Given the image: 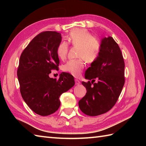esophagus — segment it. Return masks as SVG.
Here are the masks:
<instances>
[{"instance_id": "1", "label": "esophagus", "mask_w": 146, "mask_h": 146, "mask_svg": "<svg viewBox=\"0 0 146 146\" xmlns=\"http://www.w3.org/2000/svg\"><path fill=\"white\" fill-rule=\"evenodd\" d=\"M75 84H76V85H78L80 84V82L79 81V80H78V79H75Z\"/></svg>"}]
</instances>
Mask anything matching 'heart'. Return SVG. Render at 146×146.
I'll return each instance as SVG.
<instances>
[{
  "label": "heart",
  "mask_w": 146,
  "mask_h": 146,
  "mask_svg": "<svg viewBox=\"0 0 146 146\" xmlns=\"http://www.w3.org/2000/svg\"><path fill=\"white\" fill-rule=\"evenodd\" d=\"M68 43L78 48V60H70L63 66V71L74 76H79L85 67V60L88 63L95 61L100 54L101 44L98 40L93 37L85 29H74L66 37ZM68 46L66 42H62L58 45L56 53L59 58L64 60L66 57Z\"/></svg>",
  "instance_id": "b5f03b06"
}]
</instances>
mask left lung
Returning a JSON list of instances; mask_svg holds the SVG:
<instances>
[{
  "instance_id": "1",
  "label": "left lung",
  "mask_w": 146,
  "mask_h": 146,
  "mask_svg": "<svg viewBox=\"0 0 146 146\" xmlns=\"http://www.w3.org/2000/svg\"><path fill=\"white\" fill-rule=\"evenodd\" d=\"M100 54L85 71L82 82L86 93L78 102L82 112L89 116H97L107 112L115 104L124 85L125 64L117 43L112 37L101 40ZM97 79L98 82L93 83Z\"/></svg>"
}]
</instances>
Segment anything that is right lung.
I'll return each mask as SVG.
<instances>
[{"mask_svg": "<svg viewBox=\"0 0 146 146\" xmlns=\"http://www.w3.org/2000/svg\"><path fill=\"white\" fill-rule=\"evenodd\" d=\"M61 35L56 31L39 34L22 52L17 70L23 100L33 111L41 116L54 113L60 106V97L75 85L73 76L63 72L58 80L50 78L60 60L56 53Z\"/></svg>", "mask_w": 146, "mask_h": 146, "instance_id": "1", "label": "right lung"}]
</instances>
